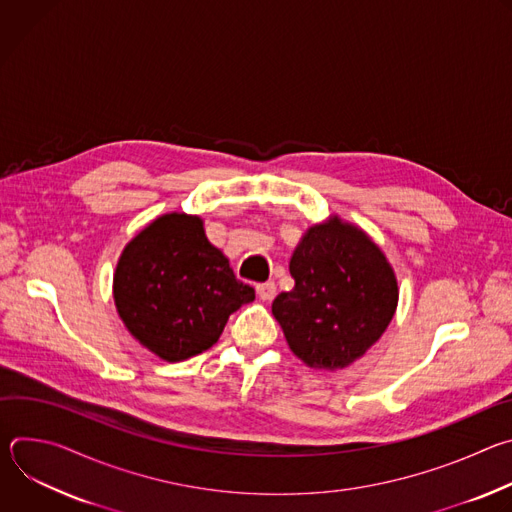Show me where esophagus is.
<instances>
[{
    "label": "esophagus",
    "instance_id": "obj_1",
    "mask_svg": "<svg viewBox=\"0 0 512 512\" xmlns=\"http://www.w3.org/2000/svg\"><path fill=\"white\" fill-rule=\"evenodd\" d=\"M257 296H259V300H263V302L273 300V296H275V283H273V281L257 283Z\"/></svg>",
    "mask_w": 512,
    "mask_h": 512
}]
</instances>
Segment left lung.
<instances>
[{"instance_id":"8db88e82","label":"left lung","mask_w":512,"mask_h":512,"mask_svg":"<svg viewBox=\"0 0 512 512\" xmlns=\"http://www.w3.org/2000/svg\"><path fill=\"white\" fill-rule=\"evenodd\" d=\"M289 273L296 285L271 310L291 352L314 369L348 367L395 314L397 279L383 251L336 216L304 235Z\"/></svg>"}]
</instances>
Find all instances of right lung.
<instances>
[{"instance_id": "right-lung-1", "label": "right lung", "mask_w": 512, "mask_h": 512, "mask_svg": "<svg viewBox=\"0 0 512 512\" xmlns=\"http://www.w3.org/2000/svg\"><path fill=\"white\" fill-rule=\"evenodd\" d=\"M113 294L127 330L170 362L210 348L229 316L255 300V289L208 243L200 218L178 212L158 218L125 247Z\"/></svg>"}]
</instances>
